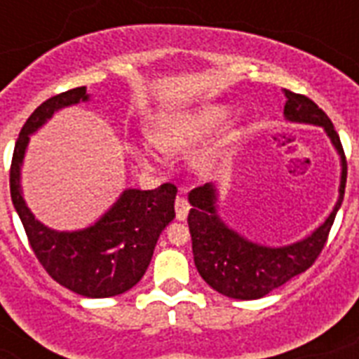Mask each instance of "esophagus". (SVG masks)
Masks as SVG:
<instances>
[{"instance_id":"esophagus-1","label":"esophagus","mask_w":359,"mask_h":359,"mask_svg":"<svg viewBox=\"0 0 359 359\" xmlns=\"http://www.w3.org/2000/svg\"><path fill=\"white\" fill-rule=\"evenodd\" d=\"M175 212H177V219H186V216H188V212H190V203H188V199L186 197H177L175 199Z\"/></svg>"}]
</instances>
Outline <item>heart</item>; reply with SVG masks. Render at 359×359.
Listing matches in <instances>:
<instances>
[{
  "label": "heart",
  "mask_w": 359,
  "mask_h": 359,
  "mask_svg": "<svg viewBox=\"0 0 359 359\" xmlns=\"http://www.w3.org/2000/svg\"><path fill=\"white\" fill-rule=\"evenodd\" d=\"M227 115L225 108H208L194 115H175L160 119L151 130L154 145L163 152H184L216 128Z\"/></svg>",
  "instance_id": "obj_1"
}]
</instances>
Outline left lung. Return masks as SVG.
I'll list each match as a JSON object with an SVG mask.
<instances>
[{
  "mask_svg": "<svg viewBox=\"0 0 359 359\" xmlns=\"http://www.w3.org/2000/svg\"><path fill=\"white\" fill-rule=\"evenodd\" d=\"M285 117L296 123L318 124L326 130L330 140L343 158L339 201L330 218L311 236L287 248H264L238 236L219 222L214 208V188L210 184L199 186L190 191L191 210L188 214V227L191 235L194 261L207 281L219 294L236 300H257L278 289L298 273L306 272L317 261L328 242L335 214L339 210L346 186V160L339 134L335 132L330 117L313 102L311 98L298 93L285 91Z\"/></svg>",
  "mask_w": 359,
  "mask_h": 359,
  "instance_id": "left-lung-1",
  "label": "left lung"
}]
</instances>
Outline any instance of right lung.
Segmentation results:
<instances>
[{"instance_id":"1","label":"right lung","mask_w":359,"mask_h":359,"mask_svg":"<svg viewBox=\"0 0 359 359\" xmlns=\"http://www.w3.org/2000/svg\"><path fill=\"white\" fill-rule=\"evenodd\" d=\"M80 100H87L86 87L59 93L44 100L25 121L11 162V199L31 250L48 276L76 294L109 298L126 292L143 278L158 236L175 218L177 186L165 182L154 190H126L98 224L76 233H57L36 222L20 191V163L29 134L55 109Z\"/></svg>"}]
</instances>
